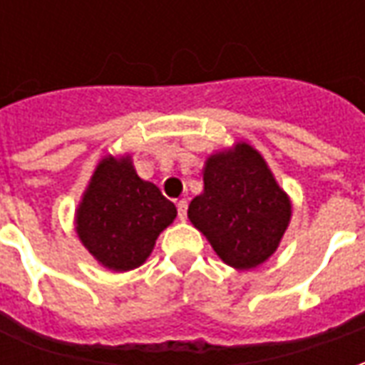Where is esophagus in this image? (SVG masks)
<instances>
[{
    "label": "esophagus",
    "instance_id": "1",
    "mask_svg": "<svg viewBox=\"0 0 365 365\" xmlns=\"http://www.w3.org/2000/svg\"><path fill=\"white\" fill-rule=\"evenodd\" d=\"M175 207H178V217H180V221H185V217H187V201H185V199H180V201L175 203Z\"/></svg>",
    "mask_w": 365,
    "mask_h": 365
}]
</instances>
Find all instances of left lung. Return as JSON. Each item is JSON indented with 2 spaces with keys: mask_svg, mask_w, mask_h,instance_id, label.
<instances>
[{
  "mask_svg": "<svg viewBox=\"0 0 365 365\" xmlns=\"http://www.w3.org/2000/svg\"><path fill=\"white\" fill-rule=\"evenodd\" d=\"M205 190L187 209L225 264L237 269L260 266L275 252L289 225L291 203L266 162L250 144L207 160Z\"/></svg>",
  "mask_w": 365,
  "mask_h": 365,
  "instance_id": "left-lung-1",
  "label": "left lung"
}]
</instances>
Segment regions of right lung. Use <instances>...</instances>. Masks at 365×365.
<instances>
[{
  "mask_svg": "<svg viewBox=\"0 0 365 365\" xmlns=\"http://www.w3.org/2000/svg\"><path fill=\"white\" fill-rule=\"evenodd\" d=\"M175 215L174 203L136 175L128 156H109L99 162L83 193L76 230L105 268L127 272L150 256L158 235Z\"/></svg>",
  "mask_w": 365,
  "mask_h": 365,
  "instance_id": "right-lung-1",
  "label": "right lung"
}]
</instances>
